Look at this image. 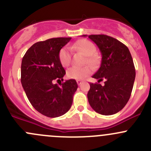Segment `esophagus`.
<instances>
[{
  "mask_svg": "<svg viewBox=\"0 0 151 151\" xmlns=\"http://www.w3.org/2000/svg\"><path fill=\"white\" fill-rule=\"evenodd\" d=\"M82 82H83V81L78 80V81H77V83H78V85H80V84H81V83H82Z\"/></svg>",
  "mask_w": 151,
  "mask_h": 151,
  "instance_id": "obj_1",
  "label": "esophagus"
}]
</instances>
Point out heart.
Masks as SVG:
<instances>
[{"mask_svg":"<svg viewBox=\"0 0 151 151\" xmlns=\"http://www.w3.org/2000/svg\"><path fill=\"white\" fill-rule=\"evenodd\" d=\"M72 50L81 52L86 56V61L89 65L94 66L98 62V56L95 53V46L91 41L87 40H80L74 43L70 47ZM59 61L63 67H68L70 65L71 56L70 50L68 47H63L60 50L59 54ZM92 73V70L89 67L76 68L72 67L67 70V76L68 78L73 80H83L89 76Z\"/></svg>","mask_w":151,"mask_h":151,"instance_id":"b5f03b06","label":"heart"}]
</instances>
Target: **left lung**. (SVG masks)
Returning <instances> with one entry per match:
<instances>
[{
  "label": "left lung",
  "mask_w": 151,
  "mask_h": 151,
  "mask_svg": "<svg viewBox=\"0 0 151 151\" xmlns=\"http://www.w3.org/2000/svg\"><path fill=\"white\" fill-rule=\"evenodd\" d=\"M88 37L97 45L102 56L101 67L92 78L98 83L106 81L104 86L89 83L88 101L96 112L111 115L123 109L131 97L136 76L133 59L127 46L113 37L104 34Z\"/></svg>",
  "instance_id": "obj_1"
}]
</instances>
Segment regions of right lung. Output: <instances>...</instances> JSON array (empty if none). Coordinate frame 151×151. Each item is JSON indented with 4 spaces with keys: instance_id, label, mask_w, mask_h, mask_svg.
I'll use <instances>...</instances> for the list:
<instances>
[{
    "instance_id": "1",
    "label": "right lung",
    "mask_w": 151,
    "mask_h": 151,
    "mask_svg": "<svg viewBox=\"0 0 151 151\" xmlns=\"http://www.w3.org/2000/svg\"><path fill=\"white\" fill-rule=\"evenodd\" d=\"M70 37L52 38L36 42L26 51L21 64V83L28 101L34 109L48 117H57L68 112L77 90L76 80L63 81L65 70L59 61L60 50Z\"/></svg>"
}]
</instances>
